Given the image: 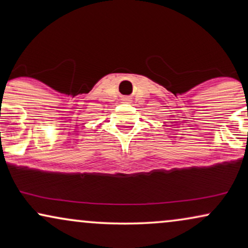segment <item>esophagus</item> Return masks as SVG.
<instances>
[{
    "label": "esophagus",
    "instance_id": "1",
    "mask_svg": "<svg viewBox=\"0 0 248 248\" xmlns=\"http://www.w3.org/2000/svg\"><path fill=\"white\" fill-rule=\"evenodd\" d=\"M124 101H130V99H127V98H125V99H123Z\"/></svg>",
    "mask_w": 248,
    "mask_h": 248
}]
</instances>
